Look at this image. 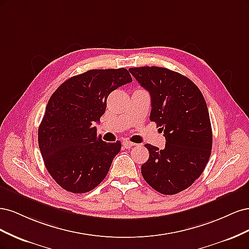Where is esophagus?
Instances as JSON below:
<instances>
[{"mask_svg":"<svg viewBox=\"0 0 249 249\" xmlns=\"http://www.w3.org/2000/svg\"><path fill=\"white\" fill-rule=\"evenodd\" d=\"M123 145H124V148H130V147L134 146L135 144H134L133 142H131V141H129V140H124V141H123Z\"/></svg>","mask_w":249,"mask_h":249,"instance_id":"esophagus-1","label":"esophagus"}]
</instances>
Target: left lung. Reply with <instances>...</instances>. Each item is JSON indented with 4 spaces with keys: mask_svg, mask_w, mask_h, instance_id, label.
<instances>
[{
    "mask_svg": "<svg viewBox=\"0 0 249 249\" xmlns=\"http://www.w3.org/2000/svg\"><path fill=\"white\" fill-rule=\"evenodd\" d=\"M150 94V122L164 132L165 148L145 144L148 160L141 166L146 183L165 195L190 187L205 169L212 149L207 104L194 83L165 67L129 69Z\"/></svg>",
    "mask_w": 249,
    "mask_h": 249,
    "instance_id": "1",
    "label": "left lung"
}]
</instances>
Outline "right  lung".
Returning <instances> with one entry per match:
<instances>
[{
    "label": "right lung",
    "instance_id": "right-lung-1",
    "mask_svg": "<svg viewBox=\"0 0 249 249\" xmlns=\"http://www.w3.org/2000/svg\"><path fill=\"white\" fill-rule=\"evenodd\" d=\"M130 82L125 69L91 70L66 80L50 97L38 145L46 168L64 190L86 193L106 178L122 144L103 141L93 125L109 94Z\"/></svg>",
    "mask_w": 249,
    "mask_h": 249
}]
</instances>
